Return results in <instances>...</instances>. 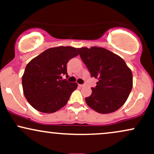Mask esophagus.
<instances>
[{
	"instance_id": "esophagus-1",
	"label": "esophagus",
	"mask_w": 154,
	"mask_h": 154,
	"mask_svg": "<svg viewBox=\"0 0 154 154\" xmlns=\"http://www.w3.org/2000/svg\"><path fill=\"white\" fill-rule=\"evenodd\" d=\"M78 86L79 88H82L84 86V85H78Z\"/></svg>"
}]
</instances>
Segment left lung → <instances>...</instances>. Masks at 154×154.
<instances>
[{"label":"left lung","mask_w":154,"mask_h":154,"mask_svg":"<svg viewBox=\"0 0 154 154\" xmlns=\"http://www.w3.org/2000/svg\"><path fill=\"white\" fill-rule=\"evenodd\" d=\"M91 77L98 79L85 98L89 107L100 114L117 111L126 102L132 88V73L120 56L101 47L77 48Z\"/></svg>","instance_id":"1"}]
</instances>
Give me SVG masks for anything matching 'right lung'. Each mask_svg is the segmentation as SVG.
<instances>
[{
	"mask_svg": "<svg viewBox=\"0 0 154 154\" xmlns=\"http://www.w3.org/2000/svg\"><path fill=\"white\" fill-rule=\"evenodd\" d=\"M71 46L50 48L27 63L22 76L23 93L38 111L51 114L66 105L77 83L62 79L66 75V63L78 56Z\"/></svg>",
	"mask_w": 154,
	"mask_h": 154,
	"instance_id": "right-lung-1",
	"label": "right lung"
}]
</instances>
